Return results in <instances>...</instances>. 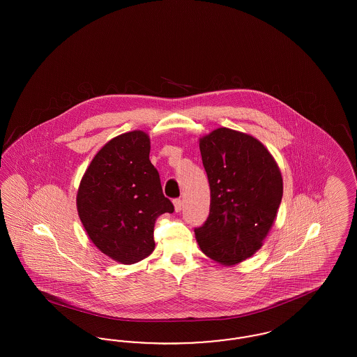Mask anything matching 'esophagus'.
Instances as JSON below:
<instances>
[{
	"label": "esophagus",
	"mask_w": 357,
	"mask_h": 357,
	"mask_svg": "<svg viewBox=\"0 0 357 357\" xmlns=\"http://www.w3.org/2000/svg\"><path fill=\"white\" fill-rule=\"evenodd\" d=\"M182 199L181 198H176V199H174V207H175V211H181L182 210Z\"/></svg>",
	"instance_id": "obj_1"
}]
</instances>
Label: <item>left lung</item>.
<instances>
[{
	"label": "left lung",
	"instance_id": "8db88e82",
	"mask_svg": "<svg viewBox=\"0 0 357 357\" xmlns=\"http://www.w3.org/2000/svg\"><path fill=\"white\" fill-rule=\"evenodd\" d=\"M210 185V213L195 227L204 255L236 265L262 246L282 199V176L253 136L218 128L199 142Z\"/></svg>",
	"mask_w": 357,
	"mask_h": 357
}]
</instances>
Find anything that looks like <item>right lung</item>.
<instances>
[{
  "label": "right lung",
  "mask_w": 357,
  "mask_h": 357,
  "mask_svg": "<svg viewBox=\"0 0 357 357\" xmlns=\"http://www.w3.org/2000/svg\"><path fill=\"white\" fill-rule=\"evenodd\" d=\"M86 234L104 255L135 264L155 249L153 225L174 204L150 162V137L132 131L109 140L92 159L77 191Z\"/></svg>",
  "instance_id": "obj_1"
}]
</instances>
